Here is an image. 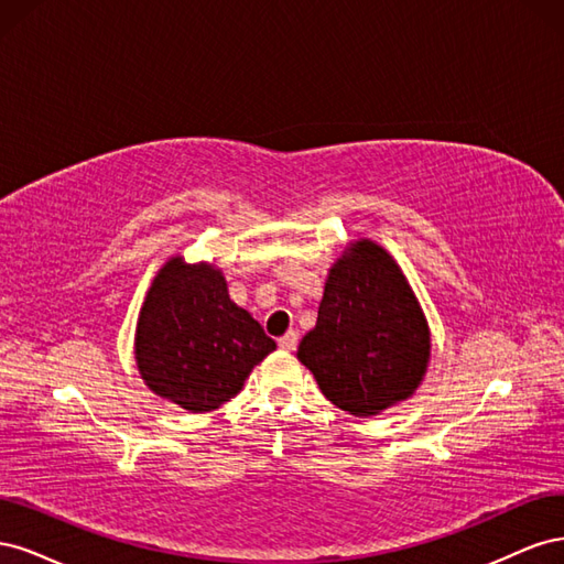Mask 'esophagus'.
<instances>
[{
  "mask_svg": "<svg viewBox=\"0 0 564 564\" xmlns=\"http://www.w3.org/2000/svg\"><path fill=\"white\" fill-rule=\"evenodd\" d=\"M278 344H280V348L282 350H296V346H299V332H286L280 340H278Z\"/></svg>",
  "mask_w": 564,
  "mask_h": 564,
  "instance_id": "esophagus-1",
  "label": "esophagus"
}]
</instances>
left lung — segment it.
Wrapping results in <instances>:
<instances>
[{
    "label": "left lung",
    "instance_id": "obj_1",
    "mask_svg": "<svg viewBox=\"0 0 564 564\" xmlns=\"http://www.w3.org/2000/svg\"><path fill=\"white\" fill-rule=\"evenodd\" d=\"M299 360L332 404L373 416L414 395L431 360V332L404 272L371 240H357L332 265L315 329Z\"/></svg>",
    "mask_w": 564,
    "mask_h": 564
}]
</instances>
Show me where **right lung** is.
Wrapping results in <instances>:
<instances>
[{"mask_svg":"<svg viewBox=\"0 0 564 564\" xmlns=\"http://www.w3.org/2000/svg\"><path fill=\"white\" fill-rule=\"evenodd\" d=\"M135 365L155 395L187 412H212L242 390L275 340L232 303L224 272L169 259L135 324Z\"/></svg>","mask_w":564,"mask_h":564,"instance_id":"1","label":"right lung"}]
</instances>
